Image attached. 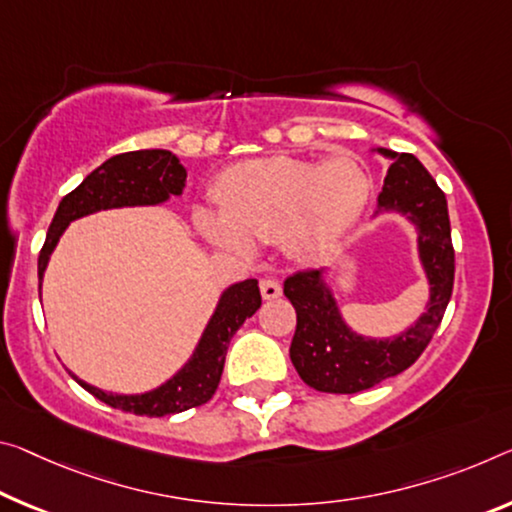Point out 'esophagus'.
Returning a JSON list of instances; mask_svg holds the SVG:
<instances>
[{
    "label": "esophagus",
    "instance_id": "34e87169",
    "mask_svg": "<svg viewBox=\"0 0 512 512\" xmlns=\"http://www.w3.org/2000/svg\"><path fill=\"white\" fill-rule=\"evenodd\" d=\"M259 291H262V298H264V300H273V298H280V296H282L280 282L273 280V278L259 280Z\"/></svg>",
    "mask_w": 512,
    "mask_h": 512
}]
</instances>
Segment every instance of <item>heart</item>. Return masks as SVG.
Here are the masks:
<instances>
[{
    "label": "heart",
    "instance_id": "b5f03b06",
    "mask_svg": "<svg viewBox=\"0 0 512 512\" xmlns=\"http://www.w3.org/2000/svg\"><path fill=\"white\" fill-rule=\"evenodd\" d=\"M371 175L351 154L323 164L298 157H262L225 168L214 207L193 209L198 232L214 246L250 255L259 243H285L298 257H321L360 221L371 198Z\"/></svg>",
    "mask_w": 512,
    "mask_h": 512
}]
</instances>
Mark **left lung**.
<instances>
[{
    "label": "left lung",
    "instance_id": "8db88e82",
    "mask_svg": "<svg viewBox=\"0 0 512 512\" xmlns=\"http://www.w3.org/2000/svg\"><path fill=\"white\" fill-rule=\"evenodd\" d=\"M389 159L376 218L399 214L417 232V257L428 285L426 310L394 337H369L348 326L330 269L300 271L285 280V296L296 307V332L289 358L307 385L330 394H355L415 364L440 326L451 300L453 259L446 198L431 173L412 154L371 148Z\"/></svg>",
    "mask_w": 512,
    "mask_h": 512
}]
</instances>
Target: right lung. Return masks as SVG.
<instances>
[{
	"mask_svg": "<svg viewBox=\"0 0 512 512\" xmlns=\"http://www.w3.org/2000/svg\"><path fill=\"white\" fill-rule=\"evenodd\" d=\"M184 186L186 170L177 154L170 150L123 152L104 161L75 191L59 202V209H56L50 230H47L45 246L38 257V291L43 289L45 269L50 264L56 243L72 221L107 212V209L164 205L173 196H182ZM259 305H262V294H259L257 280L248 278L225 287L196 348H193L191 358L166 383L148 389V392H107V389L77 378L72 371L70 376L95 399L139 417H164L196 408L214 396L218 383H221L230 339L243 326V321L259 310Z\"/></svg>",
	"mask_w": 512,
	"mask_h": 512,
	"instance_id": "1",
	"label": "right lung"
}]
</instances>
